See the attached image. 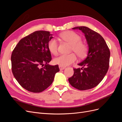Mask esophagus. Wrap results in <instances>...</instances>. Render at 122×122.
I'll list each match as a JSON object with an SVG mask.
<instances>
[{"label": "esophagus", "mask_w": 122, "mask_h": 122, "mask_svg": "<svg viewBox=\"0 0 122 122\" xmlns=\"http://www.w3.org/2000/svg\"><path fill=\"white\" fill-rule=\"evenodd\" d=\"M66 67H64V66H59V68H60V70H64Z\"/></svg>", "instance_id": "1"}]
</instances>
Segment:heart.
I'll return each instance as SVG.
<instances>
[{
  "label": "heart",
  "mask_w": 122,
  "mask_h": 122,
  "mask_svg": "<svg viewBox=\"0 0 122 122\" xmlns=\"http://www.w3.org/2000/svg\"><path fill=\"white\" fill-rule=\"evenodd\" d=\"M60 37L65 41L71 44V51H74L80 58H82L86 56L88 47L86 44L81 42L82 38L79 35L73 31H68L62 33ZM48 48L51 53L56 55L58 52L57 41L54 38L50 39L48 43ZM76 60V54L71 53L59 55L54 59L53 62L55 64L66 66L73 63Z\"/></svg>",
  "instance_id": "heart-1"
}]
</instances>
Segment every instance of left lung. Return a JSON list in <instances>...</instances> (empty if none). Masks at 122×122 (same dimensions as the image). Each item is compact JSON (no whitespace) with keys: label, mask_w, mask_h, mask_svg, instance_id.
<instances>
[{"label":"left lung","mask_w":122,"mask_h":122,"mask_svg":"<svg viewBox=\"0 0 122 122\" xmlns=\"http://www.w3.org/2000/svg\"><path fill=\"white\" fill-rule=\"evenodd\" d=\"M73 29L81 30L86 36L89 47L86 58L78 65L81 68H74L73 75L68 79L71 86L84 91L95 87L103 80L108 71L110 51L102 36L86 26Z\"/></svg>","instance_id":"8db88e82"}]
</instances>
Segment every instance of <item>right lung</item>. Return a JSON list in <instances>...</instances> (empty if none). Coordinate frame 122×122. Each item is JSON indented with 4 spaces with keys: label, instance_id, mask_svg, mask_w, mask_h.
Returning <instances> with one entry per match:
<instances>
[{
    "label": "right lung",
    "instance_id": "right-lung-1",
    "mask_svg": "<svg viewBox=\"0 0 122 122\" xmlns=\"http://www.w3.org/2000/svg\"><path fill=\"white\" fill-rule=\"evenodd\" d=\"M49 31H36L21 39L11 55L12 71L20 86L32 93H40L53 82L58 65L48 64L51 55L48 43Z\"/></svg>",
    "mask_w": 122,
    "mask_h": 122
}]
</instances>
